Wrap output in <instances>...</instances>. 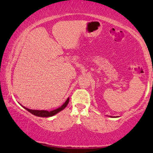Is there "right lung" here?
Returning <instances> with one entry per match:
<instances>
[{
	"instance_id": "obj_1",
	"label": "right lung",
	"mask_w": 153,
	"mask_h": 153,
	"mask_svg": "<svg viewBox=\"0 0 153 153\" xmlns=\"http://www.w3.org/2000/svg\"><path fill=\"white\" fill-rule=\"evenodd\" d=\"M68 103H69V98L66 100L65 102L63 103V104L60 107H59V108H57V109H54L53 111H45V110H32V109H29V108H26V107H24V106H23V107H24L26 110H27L28 111L30 112L31 114L36 116V117H52V116L55 115L56 114H57L58 112L61 111L64 109V108L67 106V105H68Z\"/></svg>"
}]
</instances>
